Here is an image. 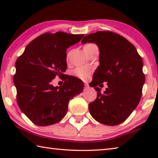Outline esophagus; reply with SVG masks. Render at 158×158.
Masks as SVG:
<instances>
[{"mask_svg": "<svg viewBox=\"0 0 158 158\" xmlns=\"http://www.w3.org/2000/svg\"><path fill=\"white\" fill-rule=\"evenodd\" d=\"M89 88H90L89 85L88 84H85V89H89Z\"/></svg>", "mask_w": 158, "mask_h": 158, "instance_id": "34e87169", "label": "esophagus"}]
</instances>
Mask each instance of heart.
<instances>
[{"mask_svg": "<svg viewBox=\"0 0 158 158\" xmlns=\"http://www.w3.org/2000/svg\"><path fill=\"white\" fill-rule=\"evenodd\" d=\"M90 44H86L85 46H89ZM90 74H91V69L88 67H78L73 71L74 75L82 80H86L90 77Z\"/></svg>", "mask_w": 158, "mask_h": 158, "instance_id": "heart-1", "label": "heart"}]
</instances>
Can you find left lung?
I'll use <instances>...</instances> for the list:
<instances>
[{
    "instance_id": "1",
    "label": "left lung",
    "mask_w": 158,
    "mask_h": 158,
    "mask_svg": "<svg viewBox=\"0 0 158 158\" xmlns=\"http://www.w3.org/2000/svg\"><path fill=\"white\" fill-rule=\"evenodd\" d=\"M81 43H95L100 50V65L90 83L98 92L97 98L89 104L90 114L102 124L121 123L140 101L145 82L142 58L127 40L110 31L87 35ZM103 82H107L108 87L102 94L97 85Z\"/></svg>"
}]
</instances>
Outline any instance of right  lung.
<instances>
[{"mask_svg": "<svg viewBox=\"0 0 158 158\" xmlns=\"http://www.w3.org/2000/svg\"><path fill=\"white\" fill-rule=\"evenodd\" d=\"M84 35L56 32L42 34L31 42L15 63L14 84L21 111L34 124L47 126L60 121L68 110V102L84 90V82L64 74L66 51ZM56 76L65 81L53 87Z\"/></svg>", "mask_w": 158, "mask_h": 158, "instance_id": "obj_1", "label": "right lung"}]
</instances>
